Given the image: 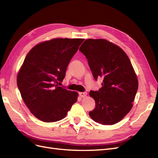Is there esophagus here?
I'll return each mask as SVG.
<instances>
[{"mask_svg":"<svg viewBox=\"0 0 158 158\" xmlns=\"http://www.w3.org/2000/svg\"><path fill=\"white\" fill-rule=\"evenodd\" d=\"M79 95H80V96L81 98H84V97L86 96L87 93H86V92H80V93H79Z\"/></svg>","mask_w":158,"mask_h":158,"instance_id":"obj_1","label":"esophagus"}]
</instances>
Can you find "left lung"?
<instances>
[{"instance_id":"left-lung-1","label":"left lung","mask_w":158,"mask_h":158,"mask_svg":"<svg viewBox=\"0 0 158 158\" xmlns=\"http://www.w3.org/2000/svg\"><path fill=\"white\" fill-rule=\"evenodd\" d=\"M79 50L86 57L94 79H103L101 88L89 92L95 102L90 117L104 125L117 123L131 111L138 88L130 60L122 49L106 40H86Z\"/></svg>"}]
</instances>
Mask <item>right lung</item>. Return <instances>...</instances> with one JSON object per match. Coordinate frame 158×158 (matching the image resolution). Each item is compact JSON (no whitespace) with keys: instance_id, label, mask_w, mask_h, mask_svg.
<instances>
[{"instance_id":"add662e5","label":"right lung","mask_w":158,"mask_h":158,"mask_svg":"<svg viewBox=\"0 0 158 158\" xmlns=\"http://www.w3.org/2000/svg\"><path fill=\"white\" fill-rule=\"evenodd\" d=\"M84 40L56 38L37 44L26 55L17 85L23 102L40 120H60L77 101V92L58 84L64 78L68 64Z\"/></svg>"}]
</instances>
